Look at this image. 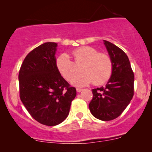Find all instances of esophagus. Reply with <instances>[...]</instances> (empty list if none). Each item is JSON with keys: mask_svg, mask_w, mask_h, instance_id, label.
<instances>
[{"mask_svg": "<svg viewBox=\"0 0 152 152\" xmlns=\"http://www.w3.org/2000/svg\"><path fill=\"white\" fill-rule=\"evenodd\" d=\"M82 90H83V89H82V88H76V91H77V92H81Z\"/></svg>", "mask_w": 152, "mask_h": 152, "instance_id": "1", "label": "esophagus"}]
</instances>
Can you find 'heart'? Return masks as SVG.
<instances>
[{
  "mask_svg": "<svg viewBox=\"0 0 152 152\" xmlns=\"http://www.w3.org/2000/svg\"><path fill=\"white\" fill-rule=\"evenodd\" d=\"M74 62L66 53L56 59V67L61 76L67 81H71L80 72L84 74L73 80L72 83L78 86H86L93 82L96 86L104 84L111 78L113 63L107 54L99 53L91 46H83L72 52Z\"/></svg>",
  "mask_w": 152,
  "mask_h": 152,
  "instance_id": "b5f03b06",
  "label": "heart"
}]
</instances>
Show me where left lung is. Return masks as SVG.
<instances>
[{"label": "left lung", "instance_id": "8db88e82", "mask_svg": "<svg viewBox=\"0 0 152 152\" xmlns=\"http://www.w3.org/2000/svg\"><path fill=\"white\" fill-rule=\"evenodd\" d=\"M113 63V72L105 87L92 89L89 109L102 121H111L122 114L134 96V75L128 56L121 48L104 41Z\"/></svg>", "mask_w": 152, "mask_h": 152}]
</instances>
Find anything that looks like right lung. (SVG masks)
Returning a JSON list of instances; mask_svg holds the SVG:
<instances>
[{
	"label": "right lung",
	"instance_id": "obj_1",
	"mask_svg": "<svg viewBox=\"0 0 152 152\" xmlns=\"http://www.w3.org/2000/svg\"><path fill=\"white\" fill-rule=\"evenodd\" d=\"M57 43L47 42L28 54L18 74L20 98L31 116L46 126L66 119L76 90L56 67Z\"/></svg>",
	"mask_w": 152,
	"mask_h": 152
}]
</instances>
